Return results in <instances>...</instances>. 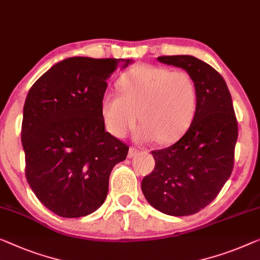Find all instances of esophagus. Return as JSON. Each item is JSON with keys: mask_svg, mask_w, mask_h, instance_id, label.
Here are the masks:
<instances>
[{"mask_svg": "<svg viewBox=\"0 0 260 260\" xmlns=\"http://www.w3.org/2000/svg\"><path fill=\"white\" fill-rule=\"evenodd\" d=\"M139 152V150L137 149V148H135V146H130V149H129V153H127V157H134V156H136L137 153Z\"/></svg>", "mask_w": 260, "mask_h": 260, "instance_id": "esophagus-1", "label": "esophagus"}]
</instances>
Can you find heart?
<instances>
[{"label": "heart", "instance_id": "b5f03b06", "mask_svg": "<svg viewBox=\"0 0 260 260\" xmlns=\"http://www.w3.org/2000/svg\"><path fill=\"white\" fill-rule=\"evenodd\" d=\"M119 93L105 92L101 112L105 126L122 138L141 124L142 141L170 143L192 123L197 110V88L186 71L141 64L124 73L117 81Z\"/></svg>", "mask_w": 260, "mask_h": 260}]
</instances>
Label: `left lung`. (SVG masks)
<instances>
[{
    "mask_svg": "<svg viewBox=\"0 0 260 260\" xmlns=\"http://www.w3.org/2000/svg\"><path fill=\"white\" fill-rule=\"evenodd\" d=\"M182 68L197 88V110L185 135L171 146L153 150L155 169L142 180L149 204L169 216H189L209 205L231 176L238 138L232 99L224 78L189 55L159 56Z\"/></svg>",
    "mask_w": 260,
    "mask_h": 260,
    "instance_id": "left-lung-1",
    "label": "left lung"
}]
</instances>
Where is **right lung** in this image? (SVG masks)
Returning <instances> with one entry per match:
<instances>
[{
  "label": "right lung",
  "mask_w": 260,
  "mask_h": 260,
  "mask_svg": "<svg viewBox=\"0 0 260 260\" xmlns=\"http://www.w3.org/2000/svg\"><path fill=\"white\" fill-rule=\"evenodd\" d=\"M116 58L70 57L30 88L23 108L25 177L39 201L59 217L78 218L103 204L112 168L129 146L105 131L101 102ZM124 67L131 62L122 59Z\"/></svg>",
  "instance_id": "add662e5"
}]
</instances>
